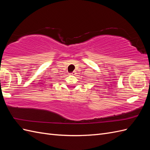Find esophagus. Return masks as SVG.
<instances>
[{
	"label": "esophagus",
	"mask_w": 150,
	"mask_h": 150,
	"mask_svg": "<svg viewBox=\"0 0 150 150\" xmlns=\"http://www.w3.org/2000/svg\"><path fill=\"white\" fill-rule=\"evenodd\" d=\"M71 74H72V75H75V72H72V73H71Z\"/></svg>",
	"instance_id": "34e87169"
}]
</instances>
